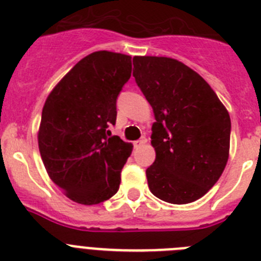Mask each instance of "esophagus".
Segmentation results:
<instances>
[{
    "instance_id": "1",
    "label": "esophagus",
    "mask_w": 261,
    "mask_h": 261,
    "mask_svg": "<svg viewBox=\"0 0 261 261\" xmlns=\"http://www.w3.org/2000/svg\"><path fill=\"white\" fill-rule=\"evenodd\" d=\"M146 141H147V140H146V138H145V137H142L141 140H137V141L135 142V147H141V146H144V145L146 144Z\"/></svg>"
}]
</instances>
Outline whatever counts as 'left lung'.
Here are the masks:
<instances>
[{"label":"left lung","instance_id":"1","mask_svg":"<svg viewBox=\"0 0 261 261\" xmlns=\"http://www.w3.org/2000/svg\"><path fill=\"white\" fill-rule=\"evenodd\" d=\"M133 77L155 117L149 190L170 204L199 200L229 159V112L199 73L171 57L135 56Z\"/></svg>","mask_w":261,"mask_h":261}]
</instances>
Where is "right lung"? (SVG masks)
<instances>
[{
  "instance_id": "obj_1",
  "label": "right lung",
  "mask_w": 261,
  "mask_h": 261,
  "mask_svg": "<svg viewBox=\"0 0 261 261\" xmlns=\"http://www.w3.org/2000/svg\"><path fill=\"white\" fill-rule=\"evenodd\" d=\"M132 57L98 50L84 57L47 96L38 130L41 159L52 181L71 201L111 199L133 145L111 136L116 98L130 78Z\"/></svg>"
}]
</instances>
